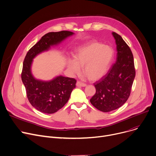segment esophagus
I'll return each mask as SVG.
<instances>
[{
    "label": "esophagus",
    "mask_w": 156,
    "mask_h": 156,
    "mask_svg": "<svg viewBox=\"0 0 156 156\" xmlns=\"http://www.w3.org/2000/svg\"><path fill=\"white\" fill-rule=\"evenodd\" d=\"M76 86L77 87H86L87 85L85 83H83V82H81L80 81H78L76 82Z\"/></svg>",
    "instance_id": "esophagus-1"
}]
</instances>
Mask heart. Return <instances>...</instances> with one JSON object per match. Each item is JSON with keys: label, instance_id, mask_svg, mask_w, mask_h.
Wrapping results in <instances>:
<instances>
[{"label": "heart", "instance_id": "heart-1", "mask_svg": "<svg viewBox=\"0 0 156 156\" xmlns=\"http://www.w3.org/2000/svg\"><path fill=\"white\" fill-rule=\"evenodd\" d=\"M114 56V51L109 46L98 41H91L78 48L73 59H67L68 68L78 74L83 67L84 75L90 80L96 81L108 72Z\"/></svg>", "mask_w": 156, "mask_h": 156}]
</instances>
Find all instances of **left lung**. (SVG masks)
Returning a JSON list of instances; mask_svg holds the SVG:
<instances>
[{"label":"left lung","mask_w":156,"mask_h":156,"mask_svg":"<svg viewBox=\"0 0 156 156\" xmlns=\"http://www.w3.org/2000/svg\"><path fill=\"white\" fill-rule=\"evenodd\" d=\"M117 44V59L107 73L94 83L96 93L90 99L98 110L108 112L122 106L128 100L136 76L133 56L129 46L113 32Z\"/></svg>","instance_id":"obj_1"}]
</instances>
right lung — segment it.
Segmentation results:
<instances>
[{"label": "right lung", "instance_id": "right-lung-1", "mask_svg": "<svg viewBox=\"0 0 156 156\" xmlns=\"http://www.w3.org/2000/svg\"><path fill=\"white\" fill-rule=\"evenodd\" d=\"M73 34L68 30L51 32L44 35L27 52L23 62L21 78L29 103L36 109L45 113H54L68 101L72 90L76 87L75 78L59 76L50 81L36 80L31 74L33 59L67 37Z\"/></svg>", "mask_w": 156, "mask_h": 156}]
</instances>
